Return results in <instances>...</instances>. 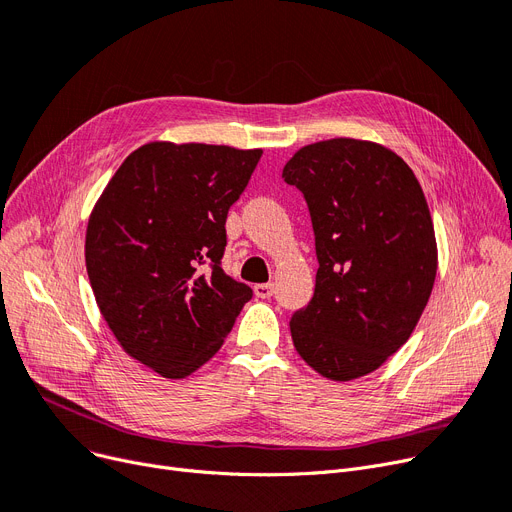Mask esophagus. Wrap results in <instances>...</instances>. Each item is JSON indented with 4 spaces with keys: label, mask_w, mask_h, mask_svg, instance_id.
Here are the masks:
<instances>
[{
    "label": "esophagus",
    "mask_w": 512,
    "mask_h": 512,
    "mask_svg": "<svg viewBox=\"0 0 512 512\" xmlns=\"http://www.w3.org/2000/svg\"><path fill=\"white\" fill-rule=\"evenodd\" d=\"M255 297L259 299H270L274 294V284H255Z\"/></svg>",
    "instance_id": "1"
}]
</instances>
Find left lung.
I'll return each mask as SVG.
<instances>
[{
  "instance_id": "8db88e82",
  "label": "left lung",
  "mask_w": 512,
  "mask_h": 512,
  "mask_svg": "<svg viewBox=\"0 0 512 512\" xmlns=\"http://www.w3.org/2000/svg\"><path fill=\"white\" fill-rule=\"evenodd\" d=\"M282 178L305 195L319 261L294 348L328 380L363 378L409 340L436 282L421 184L388 147L344 137L299 149Z\"/></svg>"
}]
</instances>
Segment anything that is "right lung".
I'll return each instance as SVG.
<instances>
[{
	"label": "right lung",
	"mask_w": 512,
	"mask_h": 512,
	"mask_svg": "<svg viewBox=\"0 0 512 512\" xmlns=\"http://www.w3.org/2000/svg\"><path fill=\"white\" fill-rule=\"evenodd\" d=\"M261 149L153 141L103 188L85 261L97 307L132 359L182 380L220 351L253 290L222 270L226 218Z\"/></svg>",
	"instance_id": "obj_1"
}]
</instances>
